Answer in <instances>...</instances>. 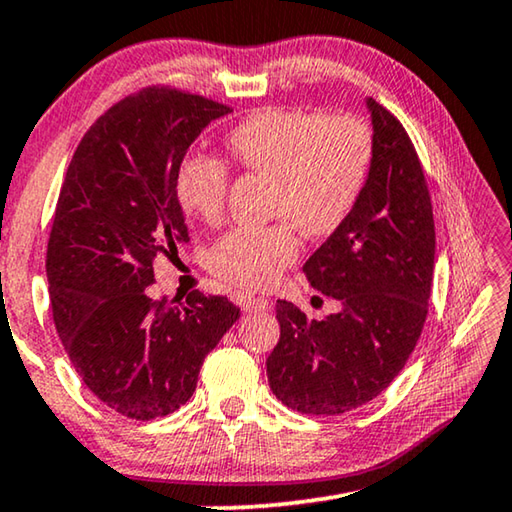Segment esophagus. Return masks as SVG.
Instances as JSON below:
<instances>
[{
    "mask_svg": "<svg viewBox=\"0 0 512 512\" xmlns=\"http://www.w3.org/2000/svg\"><path fill=\"white\" fill-rule=\"evenodd\" d=\"M241 310L243 312H266L271 307V303L266 298H255V296H241L239 298Z\"/></svg>",
    "mask_w": 512,
    "mask_h": 512,
    "instance_id": "34e87169",
    "label": "esophagus"
}]
</instances>
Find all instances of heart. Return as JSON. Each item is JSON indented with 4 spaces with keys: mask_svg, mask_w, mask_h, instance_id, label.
I'll return each mask as SVG.
<instances>
[{
    "mask_svg": "<svg viewBox=\"0 0 512 512\" xmlns=\"http://www.w3.org/2000/svg\"><path fill=\"white\" fill-rule=\"evenodd\" d=\"M227 150L243 168L273 180L271 225H239L214 243L212 271L232 285L266 289L296 262L298 230L310 239L337 232L367 189L376 141L353 113L264 109L227 134ZM230 170L209 154H186L175 189L186 214L218 223L225 214Z\"/></svg>",
    "mask_w": 512,
    "mask_h": 512,
    "instance_id": "obj_1",
    "label": "heart"
}]
</instances>
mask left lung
<instances>
[{"instance_id": "1", "label": "left lung", "mask_w": 512, "mask_h": 512, "mask_svg": "<svg viewBox=\"0 0 512 512\" xmlns=\"http://www.w3.org/2000/svg\"><path fill=\"white\" fill-rule=\"evenodd\" d=\"M364 104L376 141L369 184L303 266L339 312L316 321L289 300L275 305L269 385L303 415H342L387 389L415 351L431 298L435 225L424 170L399 120L373 97Z\"/></svg>"}]
</instances>
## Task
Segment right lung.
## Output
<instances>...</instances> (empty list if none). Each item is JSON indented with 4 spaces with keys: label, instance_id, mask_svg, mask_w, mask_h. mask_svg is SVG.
<instances>
[{
    "label": "right lung",
    "instance_id": "add662e5",
    "mask_svg": "<svg viewBox=\"0 0 512 512\" xmlns=\"http://www.w3.org/2000/svg\"><path fill=\"white\" fill-rule=\"evenodd\" d=\"M230 113L145 88L88 129L56 202L47 280L54 326L84 385L118 415L166 417L196 392L205 355L239 319L223 296L152 298L154 259L189 239L175 175L191 143Z\"/></svg>",
    "mask_w": 512,
    "mask_h": 512
}]
</instances>
